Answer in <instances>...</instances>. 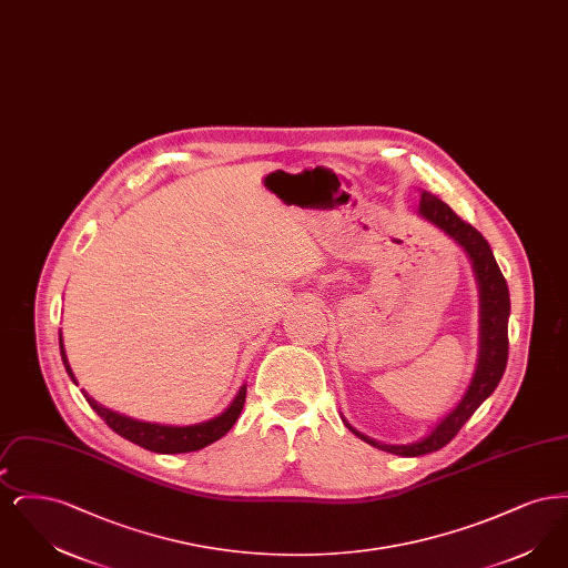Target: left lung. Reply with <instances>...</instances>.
Segmentation results:
<instances>
[{
	"instance_id": "8db88e82",
	"label": "left lung",
	"mask_w": 568,
	"mask_h": 568,
	"mask_svg": "<svg viewBox=\"0 0 568 568\" xmlns=\"http://www.w3.org/2000/svg\"><path fill=\"white\" fill-rule=\"evenodd\" d=\"M419 216L430 221L438 230H443L447 236H452L456 243L468 253L473 262V271L477 276L479 285V359L475 375L470 378L462 400L454 406L436 426L433 433L424 436L417 443L408 445H383L378 440H373L364 434L357 433L347 422V428L368 445L377 447L381 452L396 454V456H424L438 452L445 447L459 428L470 419V415L484 405V400L491 396L496 385L500 383L503 373L507 368V357H509V313H511V302H509V287L498 268L494 253L489 248L486 239L481 232H477L470 223L462 221L443 200H438L433 193L424 191L422 202H419Z\"/></svg>"
}]
</instances>
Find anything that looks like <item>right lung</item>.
Returning a JSON list of instances; mask_svg holds the SVG:
<instances>
[{
  "instance_id": "add662e5",
  "label": "right lung",
  "mask_w": 568,
  "mask_h": 568,
  "mask_svg": "<svg viewBox=\"0 0 568 568\" xmlns=\"http://www.w3.org/2000/svg\"><path fill=\"white\" fill-rule=\"evenodd\" d=\"M59 349H61V359L63 366L68 371L70 378L77 383V377L68 364V355L63 349V338L59 332ZM79 385V383H77ZM84 400L91 405V408L109 424L114 433L128 440H132L135 445L155 452V454H187V452H197L211 443L219 440L221 436L230 433V428L236 424L241 410H243L244 398H246V385H243L236 394V398L232 400V405L227 406L221 415H216L209 422L202 424H193V426H160V424H149V422H138L132 417H125L121 413H114L106 406L98 405L84 389Z\"/></svg>"
}]
</instances>
